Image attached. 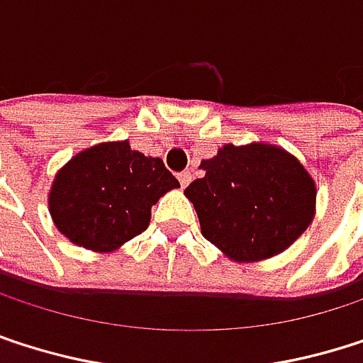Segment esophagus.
Instances as JSON below:
<instances>
[{
  "instance_id": "1",
  "label": "esophagus",
  "mask_w": 363,
  "mask_h": 363,
  "mask_svg": "<svg viewBox=\"0 0 363 363\" xmlns=\"http://www.w3.org/2000/svg\"><path fill=\"white\" fill-rule=\"evenodd\" d=\"M177 179H179V184H182V188H186L190 182H192V173L190 171H182L179 175H177Z\"/></svg>"
}]
</instances>
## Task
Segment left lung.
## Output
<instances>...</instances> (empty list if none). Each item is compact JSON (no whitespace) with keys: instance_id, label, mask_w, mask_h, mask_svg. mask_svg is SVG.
I'll use <instances>...</instances> for the list:
<instances>
[{"instance_id":"1","label":"left lung","mask_w":363,"mask_h":363,"mask_svg":"<svg viewBox=\"0 0 363 363\" xmlns=\"http://www.w3.org/2000/svg\"><path fill=\"white\" fill-rule=\"evenodd\" d=\"M201 169L205 175L184 194L196 209L203 237L230 260L272 258L313 222L315 182L277 145L226 143Z\"/></svg>"}]
</instances>
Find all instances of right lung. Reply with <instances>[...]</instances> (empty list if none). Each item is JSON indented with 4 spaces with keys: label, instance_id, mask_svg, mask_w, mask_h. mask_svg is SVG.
<instances>
[{
    "label": "right lung",
    "instance_id": "right-lung-1",
    "mask_svg": "<svg viewBox=\"0 0 363 363\" xmlns=\"http://www.w3.org/2000/svg\"><path fill=\"white\" fill-rule=\"evenodd\" d=\"M179 182L160 158L107 141L76 154L55 177L48 194L57 228L76 245L113 252L141 235L152 205Z\"/></svg>",
    "mask_w": 363,
    "mask_h": 363
}]
</instances>
